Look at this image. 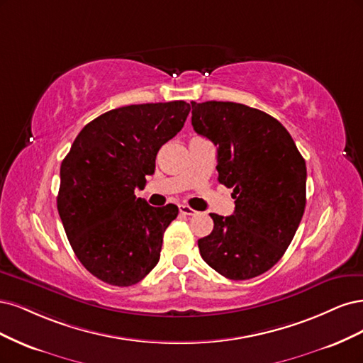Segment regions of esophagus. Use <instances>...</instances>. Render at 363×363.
Listing matches in <instances>:
<instances>
[{"mask_svg": "<svg viewBox=\"0 0 363 363\" xmlns=\"http://www.w3.org/2000/svg\"><path fill=\"white\" fill-rule=\"evenodd\" d=\"M179 211H181L182 216H196L194 209L190 208V206H186V205H181V206H179Z\"/></svg>", "mask_w": 363, "mask_h": 363, "instance_id": "1", "label": "esophagus"}]
</instances>
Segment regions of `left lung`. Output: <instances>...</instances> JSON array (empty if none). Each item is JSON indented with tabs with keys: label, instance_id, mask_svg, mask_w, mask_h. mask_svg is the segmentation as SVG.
<instances>
[{
	"label": "left lung",
	"instance_id": "1",
	"mask_svg": "<svg viewBox=\"0 0 363 363\" xmlns=\"http://www.w3.org/2000/svg\"><path fill=\"white\" fill-rule=\"evenodd\" d=\"M191 125L217 146L218 182L233 189L235 211L209 214L214 229L197 241L203 261L232 280L277 264L306 206V162L285 126L237 102H191Z\"/></svg>",
	"mask_w": 363,
	"mask_h": 363
}]
</instances>
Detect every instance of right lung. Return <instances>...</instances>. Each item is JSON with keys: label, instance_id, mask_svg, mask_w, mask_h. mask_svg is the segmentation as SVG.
Masks as SVG:
<instances>
[{"label": "right lung", "instance_id": "add662e5", "mask_svg": "<svg viewBox=\"0 0 363 363\" xmlns=\"http://www.w3.org/2000/svg\"><path fill=\"white\" fill-rule=\"evenodd\" d=\"M190 110L184 101L110 110L81 130L63 160L58 214L77 258L102 282L131 286L158 264L178 206H150L134 191Z\"/></svg>", "mask_w": 363, "mask_h": 363}]
</instances>
